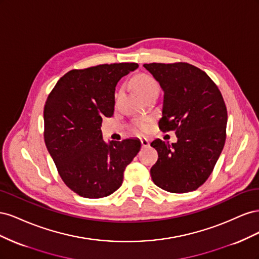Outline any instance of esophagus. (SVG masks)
<instances>
[{"mask_svg": "<svg viewBox=\"0 0 259 259\" xmlns=\"http://www.w3.org/2000/svg\"><path fill=\"white\" fill-rule=\"evenodd\" d=\"M140 143H142V146L144 148H146V147H148L149 145H150V143H149V140L147 138H140Z\"/></svg>", "mask_w": 259, "mask_h": 259, "instance_id": "34e87169", "label": "esophagus"}]
</instances>
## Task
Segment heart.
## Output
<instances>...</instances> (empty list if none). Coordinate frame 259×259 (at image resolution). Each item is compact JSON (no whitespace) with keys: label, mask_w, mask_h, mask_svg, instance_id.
Returning a JSON list of instances; mask_svg holds the SVG:
<instances>
[{"label":"heart","mask_w":259,"mask_h":259,"mask_svg":"<svg viewBox=\"0 0 259 259\" xmlns=\"http://www.w3.org/2000/svg\"><path fill=\"white\" fill-rule=\"evenodd\" d=\"M132 86L142 97H145L147 94L160 91V85L154 77L148 73H137L132 79ZM149 120L139 119L133 122V128L135 131H146L148 128Z\"/></svg>","instance_id":"heart-1"}]
</instances>
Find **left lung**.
<instances>
[{"instance_id": "8db88e82", "label": "left lung", "mask_w": 259, "mask_h": 259, "mask_svg": "<svg viewBox=\"0 0 259 259\" xmlns=\"http://www.w3.org/2000/svg\"><path fill=\"white\" fill-rule=\"evenodd\" d=\"M144 67L164 91L159 127L175 131L177 137L171 145L159 138L151 143L159 155L151 178L168 192L197 190L211 174L225 146L228 114L222 93L203 70L188 62Z\"/></svg>"}]
</instances>
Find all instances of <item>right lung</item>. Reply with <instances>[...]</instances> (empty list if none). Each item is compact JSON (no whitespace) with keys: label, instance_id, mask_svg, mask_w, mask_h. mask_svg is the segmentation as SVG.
<instances>
[{"label":"right lung","instance_id":"obj_1","mask_svg":"<svg viewBox=\"0 0 259 259\" xmlns=\"http://www.w3.org/2000/svg\"><path fill=\"white\" fill-rule=\"evenodd\" d=\"M136 62L73 69L61 76L44 106V140L58 173L80 197H108L123 183L125 167L140 149L137 139L107 145L103 117L114 110V91Z\"/></svg>","mask_w":259,"mask_h":259}]
</instances>
